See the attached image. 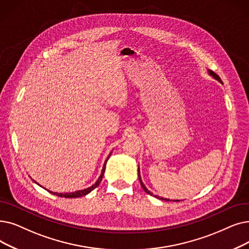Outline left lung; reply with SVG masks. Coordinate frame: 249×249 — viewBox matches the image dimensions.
Instances as JSON below:
<instances>
[{
  "instance_id": "8db88e82",
  "label": "left lung",
  "mask_w": 249,
  "mask_h": 249,
  "mask_svg": "<svg viewBox=\"0 0 249 249\" xmlns=\"http://www.w3.org/2000/svg\"><path fill=\"white\" fill-rule=\"evenodd\" d=\"M208 72H209V75L210 76H212V77H213L215 80H218L219 82H221L222 83V80H221V78L218 76L217 74H215L214 72H213V71H211V70H209L208 69ZM138 178H139V181H140V185H142V187L143 188V190L147 193V194H149V196H155V197H157V198H160V199H161V200H166V201H169V198H164V197H160V196H154V193L153 192H150L145 186H144V184H143V182H142V177H140V172H139V167H138ZM174 201H179V200H174Z\"/></svg>"
}]
</instances>
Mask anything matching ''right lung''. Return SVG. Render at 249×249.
Masks as SVG:
<instances>
[{
	"instance_id": "add662e5",
	"label": "right lung",
	"mask_w": 249,
	"mask_h": 249,
	"mask_svg": "<svg viewBox=\"0 0 249 249\" xmlns=\"http://www.w3.org/2000/svg\"><path fill=\"white\" fill-rule=\"evenodd\" d=\"M111 154H112V151L110 153L109 157H107V160H105V164H104V166H103L102 173H101L100 177L98 178V180H96V182L94 183V184H93V185H91L90 187H89V188H85V189H83V190H78V191H75V192H68V193H58V192H53V191H51V190H48V191H49V192H51L52 194H53V196H60V197H66V198H75V197H80V196H86V194H89V193L90 191H92L95 187H98V186H99V184L101 183V181L103 180V176H104V174H105L106 164H107V160H109V158H110ZM32 181H34L35 183H36L37 185H39L38 183H37L36 181H35L34 179H32ZM39 186H40V185H39ZM45 189H46V188H45Z\"/></svg>"
}]
</instances>
